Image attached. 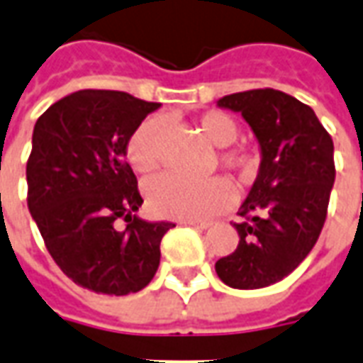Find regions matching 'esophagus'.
Listing matches in <instances>:
<instances>
[{
  "instance_id": "1",
  "label": "esophagus",
  "mask_w": 363,
  "mask_h": 363,
  "mask_svg": "<svg viewBox=\"0 0 363 363\" xmlns=\"http://www.w3.org/2000/svg\"><path fill=\"white\" fill-rule=\"evenodd\" d=\"M186 225H190L192 229H200V231L210 228V223H198V221H186Z\"/></svg>"
}]
</instances>
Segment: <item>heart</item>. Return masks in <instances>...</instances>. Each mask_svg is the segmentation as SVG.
<instances>
[{
  "label": "heart",
  "instance_id": "b5f03b06",
  "mask_svg": "<svg viewBox=\"0 0 363 363\" xmlns=\"http://www.w3.org/2000/svg\"><path fill=\"white\" fill-rule=\"evenodd\" d=\"M163 120L147 118L135 128L126 145L128 161L135 171L150 173L161 157V138H163ZM198 128L202 130L208 142L216 147H229L239 138L237 122L223 112H206L198 120ZM221 163L237 171L241 177L252 171V159L239 151H225L221 155ZM233 186L223 177L212 179H186L177 173H163L153 177L145 184V198L151 212L167 220L204 221L216 213L225 210L233 202Z\"/></svg>",
  "mask_w": 363,
  "mask_h": 363
}]
</instances>
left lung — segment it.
<instances>
[{
    "mask_svg": "<svg viewBox=\"0 0 363 363\" xmlns=\"http://www.w3.org/2000/svg\"><path fill=\"white\" fill-rule=\"evenodd\" d=\"M220 108L239 112L259 142L260 167L233 223L239 245L216 262L220 280L259 289L296 270L319 239L335 184V145L296 96L252 89L221 96Z\"/></svg>",
    "mask_w": 363,
    "mask_h": 363,
    "instance_id": "1",
    "label": "left lung"
}]
</instances>
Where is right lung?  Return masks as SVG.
Masks as SVG:
<instances>
[{
  "label": "right lung",
  "mask_w": 363,
  "mask_h": 363,
  "mask_svg": "<svg viewBox=\"0 0 363 363\" xmlns=\"http://www.w3.org/2000/svg\"><path fill=\"white\" fill-rule=\"evenodd\" d=\"M159 106L122 91H77L33 130L30 216L62 272L95 294L145 288L159 268L161 239L174 228L138 218L143 200L126 163L130 135Z\"/></svg>",
  "instance_id": "1"
}]
</instances>
